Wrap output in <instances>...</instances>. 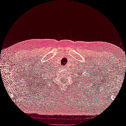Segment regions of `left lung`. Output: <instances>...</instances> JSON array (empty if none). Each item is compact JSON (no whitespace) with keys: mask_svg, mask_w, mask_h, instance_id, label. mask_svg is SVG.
<instances>
[{"mask_svg":"<svg viewBox=\"0 0 126 126\" xmlns=\"http://www.w3.org/2000/svg\"><path fill=\"white\" fill-rule=\"evenodd\" d=\"M84 80H85V79H84Z\"/></svg>","mask_w":126,"mask_h":126,"instance_id":"1","label":"left lung"}]
</instances>
